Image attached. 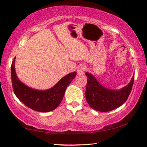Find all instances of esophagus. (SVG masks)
Wrapping results in <instances>:
<instances>
[{"instance_id": "34e87169", "label": "esophagus", "mask_w": 147, "mask_h": 147, "mask_svg": "<svg viewBox=\"0 0 147 147\" xmlns=\"http://www.w3.org/2000/svg\"><path fill=\"white\" fill-rule=\"evenodd\" d=\"M85 71H86L85 66L80 65L79 66V67L78 68V74L80 76L84 75V74H85Z\"/></svg>"}]
</instances>
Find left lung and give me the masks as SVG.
Returning <instances> with one entry per match:
<instances>
[{
	"label": "left lung",
	"mask_w": 147,
	"mask_h": 147,
	"mask_svg": "<svg viewBox=\"0 0 147 147\" xmlns=\"http://www.w3.org/2000/svg\"><path fill=\"white\" fill-rule=\"evenodd\" d=\"M86 75L88 78L86 99L90 107L102 112L111 111L126 102L134 80L133 76L127 86L120 90H113L103 87L91 74L86 72Z\"/></svg>",
	"instance_id": "obj_1"
}]
</instances>
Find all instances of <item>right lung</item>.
I'll use <instances>...</instances> for the list:
<instances>
[{"label":"right lung","instance_id":"1","mask_svg":"<svg viewBox=\"0 0 147 147\" xmlns=\"http://www.w3.org/2000/svg\"><path fill=\"white\" fill-rule=\"evenodd\" d=\"M15 57L11 65V80L14 93L25 106L37 112H47L55 110L65 94L66 88L76 76V72L64 76L59 82L47 90H37L29 88L17 78L15 69Z\"/></svg>","mask_w":147,"mask_h":147}]
</instances>
